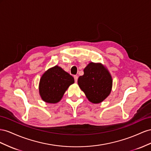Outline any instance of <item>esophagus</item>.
Masks as SVG:
<instances>
[{"instance_id":"obj_1","label":"esophagus","mask_w":151,"mask_h":151,"mask_svg":"<svg viewBox=\"0 0 151 151\" xmlns=\"http://www.w3.org/2000/svg\"><path fill=\"white\" fill-rule=\"evenodd\" d=\"M78 76L77 75H75L74 76V79H75V82H77V81H78Z\"/></svg>"}]
</instances>
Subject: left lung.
<instances>
[{"label":"left lung","instance_id":"1","mask_svg":"<svg viewBox=\"0 0 151 151\" xmlns=\"http://www.w3.org/2000/svg\"><path fill=\"white\" fill-rule=\"evenodd\" d=\"M84 74L78 79L80 89L88 100L99 104L109 96L113 79L108 70L101 63H90L83 70Z\"/></svg>","mask_w":151,"mask_h":151}]
</instances>
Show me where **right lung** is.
Returning <instances> with one entry per match:
<instances>
[{
    "label": "right lung",
    "instance_id": "1",
    "mask_svg": "<svg viewBox=\"0 0 151 151\" xmlns=\"http://www.w3.org/2000/svg\"><path fill=\"white\" fill-rule=\"evenodd\" d=\"M74 82L71 75L56 65L48 69L40 78L38 86L40 96L44 102L55 104L61 100L67 89Z\"/></svg>",
    "mask_w": 151,
    "mask_h": 151
}]
</instances>
